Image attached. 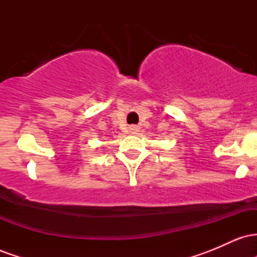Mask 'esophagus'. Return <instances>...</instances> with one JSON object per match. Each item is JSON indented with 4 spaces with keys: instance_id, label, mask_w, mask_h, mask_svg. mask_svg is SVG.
<instances>
[{
    "instance_id": "esophagus-1",
    "label": "esophagus",
    "mask_w": 257,
    "mask_h": 257,
    "mask_svg": "<svg viewBox=\"0 0 257 257\" xmlns=\"http://www.w3.org/2000/svg\"><path fill=\"white\" fill-rule=\"evenodd\" d=\"M138 131V129L137 128H134V129H133V132H137Z\"/></svg>"
}]
</instances>
